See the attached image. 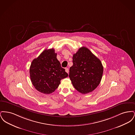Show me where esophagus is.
I'll list each match as a JSON object with an SVG mask.
<instances>
[{
	"label": "esophagus",
	"instance_id": "obj_1",
	"mask_svg": "<svg viewBox=\"0 0 135 135\" xmlns=\"http://www.w3.org/2000/svg\"><path fill=\"white\" fill-rule=\"evenodd\" d=\"M65 71H66V72L67 73H69V69H68V68H66V69H65Z\"/></svg>",
	"mask_w": 135,
	"mask_h": 135
}]
</instances>
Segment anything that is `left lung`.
<instances>
[{"mask_svg":"<svg viewBox=\"0 0 135 135\" xmlns=\"http://www.w3.org/2000/svg\"><path fill=\"white\" fill-rule=\"evenodd\" d=\"M103 73L101 61L88 48L80 47L73 55L69 77L79 92L85 94L93 91L100 83Z\"/></svg>","mask_w":135,"mask_h":135,"instance_id":"1","label":"left lung"}]
</instances>
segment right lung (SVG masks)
Here are the masks:
<instances>
[{"mask_svg": "<svg viewBox=\"0 0 135 135\" xmlns=\"http://www.w3.org/2000/svg\"><path fill=\"white\" fill-rule=\"evenodd\" d=\"M30 76L34 88L39 91L50 94L56 90L61 80L68 74L62 68L54 49L45 50L32 61Z\"/></svg>", "mask_w": 135, "mask_h": 135, "instance_id": "add662e5", "label": "right lung"}]
</instances>
